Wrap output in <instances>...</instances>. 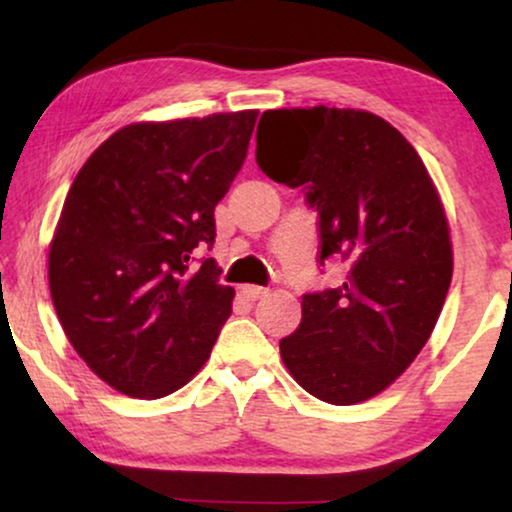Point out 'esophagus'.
<instances>
[{
  "mask_svg": "<svg viewBox=\"0 0 512 512\" xmlns=\"http://www.w3.org/2000/svg\"><path fill=\"white\" fill-rule=\"evenodd\" d=\"M242 293H244V298H249V300H258V298H263L265 293H268V289H265V286H254V284H249V286H242Z\"/></svg>",
  "mask_w": 512,
  "mask_h": 512,
  "instance_id": "obj_1",
  "label": "esophagus"
}]
</instances>
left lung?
I'll use <instances>...</instances> for the list:
<instances>
[{"label": "left lung", "mask_w": 512, "mask_h": 512, "mask_svg": "<svg viewBox=\"0 0 512 512\" xmlns=\"http://www.w3.org/2000/svg\"><path fill=\"white\" fill-rule=\"evenodd\" d=\"M256 163L317 212L319 265L349 268L342 284L303 296L300 326L279 340L286 368L319 401H366L422 352L452 282L429 172L384 118L335 107L265 111Z\"/></svg>", "instance_id": "8db88e82"}]
</instances>
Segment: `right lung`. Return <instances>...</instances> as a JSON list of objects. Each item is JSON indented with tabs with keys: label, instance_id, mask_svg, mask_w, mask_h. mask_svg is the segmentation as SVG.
<instances>
[{
	"label": "right lung",
	"instance_id": "right-lung-1",
	"mask_svg": "<svg viewBox=\"0 0 512 512\" xmlns=\"http://www.w3.org/2000/svg\"><path fill=\"white\" fill-rule=\"evenodd\" d=\"M258 111L135 123L86 160L48 251L76 354L132 398H163L205 366L235 291L219 284L214 207L247 158Z\"/></svg>",
	"mask_w": 512,
	"mask_h": 512
}]
</instances>
